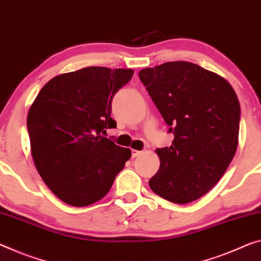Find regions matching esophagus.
I'll list each match as a JSON object with an SVG mask.
<instances>
[{"instance_id": "esophagus-1", "label": "esophagus", "mask_w": 261, "mask_h": 261, "mask_svg": "<svg viewBox=\"0 0 261 261\" xmlns=\"http://www.w3.org/2000/svg\"><path fill=\"white\" fill-rule=\"evenodd\" d=\"M142 151H140V150H135V149H133L132 150V158H136V156H139L140 154H141Z\"/></svg>"}]
</instances>
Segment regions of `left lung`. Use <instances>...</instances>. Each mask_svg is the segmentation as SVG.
<instances>
[{"instance_id": "8db88e82", "label": "left lung", "mask_w": 261, "mask_h": 261, "mask_svg": "<svg viewBox=\"0 0 261 261\" xmlns=\"http://www.w3.org/2000/svg\"><path fill=\"white\" fill-rule=\"evenodd\" d=\"M139 77L174 134L158 148L160 169L149 179L156 195L186 204L210 191L238 147L240 105L225 79L189 62H168Z\"/></svg>"}]
</instances>
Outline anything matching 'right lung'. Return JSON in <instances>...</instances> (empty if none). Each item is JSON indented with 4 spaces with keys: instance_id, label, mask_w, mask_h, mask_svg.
Here are the masks:
<instances>
[{
    "instance_id": "1",
    "label": "right lung",
    "mask_w": 261,
    "mask_h": 261,
    "mask_svg": "<svg viewBox=\"0 0 261 261\" xmlns=\"http://www.w3.org/2000/svg\"><path fill=\"white\" fill-rule=\"evenodd\" d=\"M130 69L90 66L56 75L28 113L31 155L49 189L72 206L105 197L130 159L129 148L105 138L114 94L133 77Z\"/></svg>"
}]
</instances>
